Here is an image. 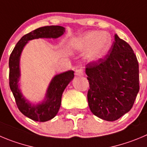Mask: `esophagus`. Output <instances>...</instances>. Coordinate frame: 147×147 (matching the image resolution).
Wrapping results in <instances>:
<instances>
[{"instance_id":"1","label":"esophagus","mask_w":147,"mask_h":147,"mask_svg":"<svg viewBox=\"0 0 147 147\" xmlns=\"http://www.w3.org/2000/svg\"><path fill=\"white\" fill-rule=\"evenodd\" d=\"M75 75L77 76H83V71L82 69H78L75 70Z\"/></svg>"}]
</instances>
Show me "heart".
I'll list each match as a JSON object with an SVG mask.
<instances>
[{
	"label": "heart",
	"mask_w": 147,
	"mask_h": 147,
	"mask_svg": "<svg viewBox=\"0 0 147 147\" xmlns=\"http://www.w3.org/2000/svg\"><path fill=\"white\" fill-rule=\"evenodd\" d=\"M112 37L108 32L97 30L88 31L74 38L68 43L72 51L85 52V59L88 62H94L101 59L109 50Z\"/></svg>",
	"instance_id": "obj_1"
}]
</instances>
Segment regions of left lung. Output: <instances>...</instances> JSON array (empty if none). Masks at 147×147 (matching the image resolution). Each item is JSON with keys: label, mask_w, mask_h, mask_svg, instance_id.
I'll return each instance as SVG.
<instances>
[{"label": "left lung", "mask_w": 147, "mask_h": 147, "mask_svg": "<svg viewBox=\"0 0 147 147\" xmlns=\"http://www.w3.org/2000/svg\"><path fill=\"white\" fill-rule=\"evenodd\" d=\"M104 59L86 65L88 101L94 115L115 121L129 112L139 91L138 63L130 45L117 34Z\"/></svg>", "instance_id": "8db88e82"}]
</instances>
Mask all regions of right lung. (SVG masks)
Returning a JSON list of instances; mask_svg holds the SVG:
<instances>
[{
  "label": "right lung",
  "mask_w": 147,
  "mask_h": 147,
  "mask_svg": "<svg viewBox=\"0 0 147 147\" xmlns=\"http://www.w3.org/2000/svg\"><path fill=\"white\" fill-rule=\"evenodd\" d=\"M65 32L61 26H46L24 35L15 46L9 57V86L20 112L31 120L46 122L51 120L59 110L61 96L67 85L74 78V71L69 70L55 75L49 83L43 101L32 105L24 98L19 88L20 76V61L22 52L28 41L38 38H58Z\"/></svg>",
  "instance_id": "1"
}]
</instances>
